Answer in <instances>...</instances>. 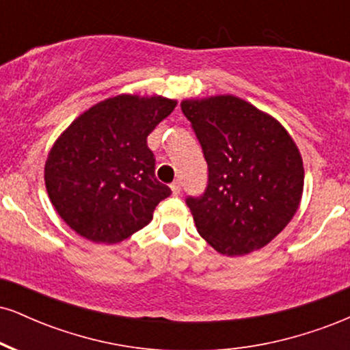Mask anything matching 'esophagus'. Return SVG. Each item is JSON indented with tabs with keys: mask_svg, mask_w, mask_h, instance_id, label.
<instances>
[{
	"mask_svg": "<svg viewBox=\"0 0 350 350\" xmlns=\"http://www.w3.org/2000/svg\"><path fill=\"white\" fill-rule=\"evenodd\" d=\"M171 191H172V194H180V183L179 180H174V183L171 184Z\"/></svg>",
	"mask_w": 350,
	"mask_h": 350,
	"instance_id": "34e87169",
	"label": "esophagus"
}]
</instances>
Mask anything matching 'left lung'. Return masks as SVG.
Here are the masks:
<instances>
[{
    "label": "left lung",
    "instance_id": "1",
    "mask_svg": "<svg viewBox=\"0 0 350 350\" xmlns=\"http://www.w3.org/2000/svg\"><path fill=\"white\" fill-rule=\"evenodd\" d=\"M207 161V187L186 204L206 242L227 256L268 245L298 211L299 150L273 116L234 95L184 100Z\"/></svg>",
    "mask_w": 350,
    "mask_h": 350
}]
</instances>
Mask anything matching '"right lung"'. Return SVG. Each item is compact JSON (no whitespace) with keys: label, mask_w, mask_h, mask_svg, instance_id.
<instances>
[{"label":"right lung","mask_w":350,"mask_h":350,"mask_svg":"<svg viewBox=\"0 0 350 350\" xmlns=\"http://www.w3.org/2000/svg\"><path fill=\"white\" fill-rule=\"evenodd\" d=\"M176 100L116 95L97 103L59 136L44 180L52 206L79 235L118 243L151 222L171 189L154 176L146 138Z\"/></svg>","instance_id":"1"}]
</instances>
